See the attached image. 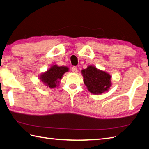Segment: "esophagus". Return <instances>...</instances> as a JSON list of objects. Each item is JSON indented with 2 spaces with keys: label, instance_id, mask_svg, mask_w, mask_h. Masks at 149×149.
<instances>
[{
  "label": "esophagus",
  "instance_id": "obj_1",
  "mask_svg": "<svg viewBox=\"0 0 149 149\" xmlns=\"http://www.w3.org/2000/svg\"><path fill=\"white\" fill-rule=\"evenodd\" d=\"M72 72H74V73H77V68L76 67H75V66H74V67H72Z\"/></svg>",
  "mask_w": 149,
  "mask_h": 149
}]
</instances>
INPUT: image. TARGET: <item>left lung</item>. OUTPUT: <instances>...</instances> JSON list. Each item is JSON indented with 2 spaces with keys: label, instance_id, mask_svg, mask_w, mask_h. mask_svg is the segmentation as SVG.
<instances>
[{
  "label": "left lung",
  "instance_id": "8db88e82",
  "mask_svg": "<svg viewBox=\"0 0 149 149\" xmlns=\"http://www.w3.org/2000/svg\"><path fill=\"white\" fill-rule=\"evenodd\" d=\"M84 81L93 94L99 95L107 91L111 86V75L92 65L82 70Z\"/></svg>",
  "mask_w": 149,
  "mask_h": 149
}]
</instances>
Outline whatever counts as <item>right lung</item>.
Here are the masks:
<instances>
[{
  "instance_id": "1",
  "label": "right lung",
  "mask_w": 149,
  "mask_h": 149,
  "mask_svg": "<svg viewBox=\"0 0 149 149\" xmlns=\"http://www.w3.org/2000/svg\"><path fill=\"white\" fill-rule=\"evenodd\" d=\"M68 68L66 66H58L57 65H52L46 72L40 75V79L45 85L51 89L55 88L58 85L59 81L64 73L68 72Z\"/></svg>"
}]
</instances>
